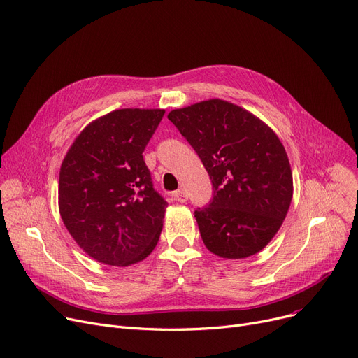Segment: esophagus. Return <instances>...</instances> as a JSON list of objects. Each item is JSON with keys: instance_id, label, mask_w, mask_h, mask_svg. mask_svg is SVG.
Masks as SVG:
<instances>
[{"instance_id": "34e87169", "label": "esophagus", "mask_w": 358, "mask_h": 358, "mask_svg": "<svg viewBox=\"0 0 358 358\" xmlns=\"http://www.w3.org/2000/svg\"><path fill=\"white\" fill-rule=\"evenodd\" d=\"M173 196H174V199H176V200H178V201H180V203H184V201L187 200V193H185L184 190H177Z\"/></svg>"}]
</instances>
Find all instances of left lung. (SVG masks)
<instances>
[{"label": "left lung", "instance_id": "1", "mask_svg": "<svg viewBox=\"0 0 358 358\" xmlns=\"http://www.w3.org/2000/svg\"><path fill=\"white\" fill-rule=\"evenodd\" d=\"M212 180L209 205L194 210L208 250L224 259L259 253L281 228L292 199L285 148L265 122L222 99L168 114Z\"/></svg>", "mask_w": 358, "mask_h": 358}]
</instances>
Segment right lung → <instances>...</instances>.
<instances>
[{
	"label": "right lung",
	"instance_id": "1",
	"mask_svg": "<svg viewBox=\"0 0 358 358\" xmlns=\"http://www.w3.org/2000/svg\"><path fill=\"white\" fill-rule=\"evenodd\" d=\"M164 114L124 108L92 121L61 164V220L105 265H133L158 244L168 203L153 189L143 152Z\"/></svg>",
	"mask_w": 358,
	"mask_h": 358
}]
</instances>
